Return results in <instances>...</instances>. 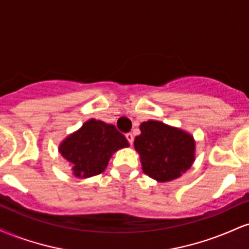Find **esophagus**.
<instances>
[{
	"label": "esophagus",
	"instance_id": "1",
	"mask_svg": "<svg viewBox=\"0 0 249 249\" xmlns=\"http://www.w3.org/2000/svg\"><path fill=\"white\" fill-rule=\"evenodd\" d=\"M125 137H126V139H127V141H128V142H130V144L132 145V144H133V139H134L133 134L131 133V132H128V133L125 134Z\"/></svg>",
	"mask_w": 249,
	"mask_h": 249
}]
</instances>
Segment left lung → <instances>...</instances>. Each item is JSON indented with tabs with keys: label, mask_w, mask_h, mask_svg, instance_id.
<instances>
[{
	"label": "left lung",
	"mask_w": 249,
	"mask_h": 249,
	"mask_svg": "<svg viewBox=\"0 0 249 249\" xmlns=\"http://www.w3.org/2000/svg\"><path fill=\"white\" fill-rule=\"evenodd\" d=\"M134 148L141 157L142 172L158 182L182 176L196 160V141L181 128L159 121L142 123Z\"/></svg>",
	"instance_id": "1"
}]
</instances>
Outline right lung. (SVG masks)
Wrapping results in <instances>:
<instances>
[{"label": "right lung", "instance_id": "add662e5", "mask_svg": "<svg viewBox=\"0 0 249 249\" xmlns=\"http://www.w3.org/2000/svg\"><path fill=\"white\" fill-rule=\"evenodd\" d=\"M127 146V139L115 125L92 118L62 141L58 152L76 178L87 179L104 172L112 154Z\"/></svg>", "mask_w": 249, "mask_h": 249}]
</instances>
